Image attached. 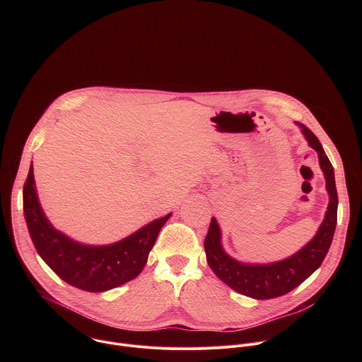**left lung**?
<instances>
[{
    "label": "left lung",
    "instance_id": "1",
    "mask_svg": "<svg viewBox=\"0 0 362 362\" xmlns=\"http://www.w3.org/2000/svg\"><path fill=\"white\" fill-rule=\"evenodd\" d=\"M295 123L308 144L318 153L320 166L325 176V187L329 194L324 221L315 236L292 256L272 264H243L233 259L222 246V232L215 218H212L208 235L204 238L206 259L215 275L233 291L253 299L282 296L311 276L325 259L337 226L338 194L334 168L318 137L305 124Z\"/></svg>",
    "mask_w": 362,
    "mask_h": 362
}]
</instances>
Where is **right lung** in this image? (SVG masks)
<instances>
[{
	"instance_id": "1",
	"label": "right lung",
	"mask_w": 362,
	"mask_h": 362,
	"mask_svg": "<svg viewBox=\"0 0 362 362\" xmlns=\"http://www.w3.org/2000/svg\"><path fill=\"white\" fill-rule=\"evenodd\" d=\"M31 240L41 259L63 281L87 292H105L134 279L144 268L158 235L172 214L153 221L110 245H84L57 230L47 219L35 190L33 163L23 190Z\"/></svg>"
}]
</instances>
